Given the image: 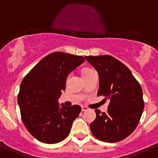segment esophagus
Here are the masks:
<instances>
[{
	"label": "esophagus",
	"mask_w": 158,
	"mask_h": 158,
	"mask_svg": "<svg viewBox=\"0 0 158 158\" xmlns=\"http://www.w3.org/2000/svg\"><path fill=\"white\" fill-rule=\"evenodd\" d=\"M88 107H86V106H82V111H86V110H88Z\"/></svg>",
	"instance_id": "34e87169"
}]
</instances>
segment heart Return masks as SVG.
Wrapping results in <instances>:
<instances>
[{"instance_id":"obj_1","label":"heart","mask_w":158,"mask_h":158,"mask_svg":"<svg viewBox=\"0 0 158 158\" xmlns=\"http://www.w3.org/2000/svg\"><path fill=\"white\" fill-rule=\"evenodd\" d=\"M94 72V69H84L82 71V76H85L86 75L89 74V73H90V72Z\"/></svg>"}]
</instances>
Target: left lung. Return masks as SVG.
Returning <instances> with one entry per match:
<instances>
[{
  "mask_svg": "<svg viewBox=\"0 0 158 158\" xmlns=\"http://www.w3.org/2000/svg\"><path fill=\"white\" fill-rule=\"evenodd\" d=\"M99 76L98 96L110 101L107 112L95 110L96 119L89 125L99 140L116 143L126 139L136 128L144 101L140 85L121 61L109 55L86 56Z\"/></svg>",
  "mask_w": 158,
  "mask_h": 158,
  "instance_id": "1",
  "label": "left lung"
}]
</instances>
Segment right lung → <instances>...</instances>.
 Wrapping results in <instances>:
<instances>
[{
	"label": "right lung",
	"mask_w": 158,
	"mask_h": 158,
	"mask_svg": "<svg viewBox=\"0 0 158 158\" xmlns=\"http://www.w3.org/2000/svg\"><path fill=\"white\" fill-rule=\"evenodd\" d=\"M85 61L82 56L54 52L46 56L25 76L18 96L22 120L31 135L53 144L69 135L81 107L59 106L68 76Z\"/></svg>",
	"instance_id": "obj_1"
}]
</instances>
